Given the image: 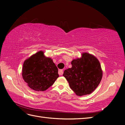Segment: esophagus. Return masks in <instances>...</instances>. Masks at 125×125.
I'll list each match as a JSON object with an SVG mask.
<instances>
[{
	"mask_svg": "<svg viewBox=\"0 0 125 125\" xmlns=\"http://www.w3.org/2000/svg\"><path fill=\"white\" fill-rule=\"evenodd\" d=\"M63 73V70H59V75H62Z\"/></svg>",
	"mask_w": 125,
	"mask_h": 125,
	"instance_id": "34e87169",
	"label": "esophagus"
}]
</instances>
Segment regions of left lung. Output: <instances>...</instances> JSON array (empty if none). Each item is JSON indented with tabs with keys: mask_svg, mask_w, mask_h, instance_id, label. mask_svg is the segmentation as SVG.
I'll return each instance as SVG.
<instances>
[{
	"mask_svg": "<svg viewBox=\"0 0 125 125\" xmlns=\"http://www.w3.org/2000/svg\"><path fill=\"white\" fill-rule=\"evenodd\" d=\"M72 67L65 70L63 76L78 96L91 94L102 78L103 71L99 61L93 55L83 53L82 57L71 61Z\"/></svg>",
	"mask_w": 125,
	"mask_h": 125,
	"instance_id": "8db88e82",
	"label": "left lung"
}]
</instances>
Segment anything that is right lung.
<instances>
[{
	"instance_id": "right-lung-1",
	"label": "right lung",
	"mask_w": 125,
	"mask_h": 125,
	"mask_svg": "<svg viewBox=\"0 0 125 125\" xmlns=\"http://www.w3.org/2000/svg\"><path fill=\"white\" fill-rule=\"evenodd\" d=\"M22 75L28 86L38 92L47 89L59 77L58 69L53 60L45 56L42 51L38 52L24 61Z\"/></svg>"
}]
</instances>
